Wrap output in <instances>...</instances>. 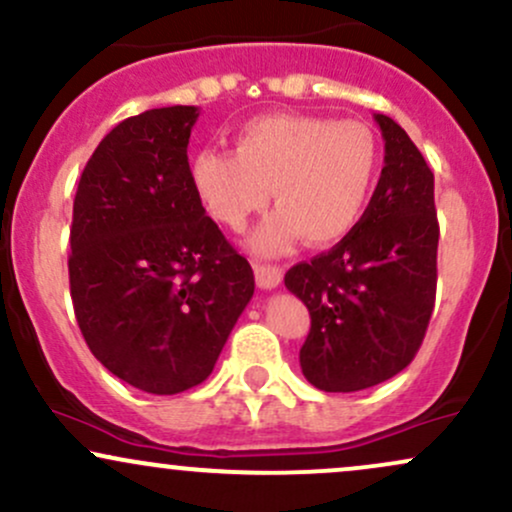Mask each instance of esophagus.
Wrapping results in <instances>:
<instances>
[{"instance_id":"esophagus-1","label":"esophagus","mask_w":512,"mask_h":512,"mask_svg":"<svg viewBox=\"0 0 512 512\" xmlns=\"http://www.w3.org/2000/svg\"><path fill=\"white\" fill-rule=\"evenodd\" d=\"M255 279L260 289H276L284 279V269L276 264H255Z\"/></svg>"}]
</instances>
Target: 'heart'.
<instances>
[{
	"label": "heart",
	"mask_w": 512,
	"mask_h": 512,
	"mask_svg": "<svg viewBox=\"0 0 512 512\" xmlns=\"http://www.w3.org/2000/svg\"><path fill=\"white\" fill-rule=\"evenodd\" d=\"M236 154L202 149L190 161L197 197L216 221L240 231L269 202L276 209L260 231L255 248L264 255L286 250L298 236L308 245H332L366 214L380 151L363 122L274 113L236 129Z\"/></svg>",
	"instance_id": "heart-1"
}]
</instances>
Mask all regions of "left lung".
Masks as SVG:
<instances>
[{
	"mask_svg": "<svg viewBox=\"0 0 512 512\" xmlns=\"http://www.w3.org/2000/svg\"><path fill=\"white\" fill-rule=\"evenodd\" d=\"M375 122L385 166L366 214L332 250L284 276L310 313L303 375L325 392L366 390L407 368L436 303L433 173L392 117L378 113Z\"/></svg>",
	"mask_w": 512,
	"mask_h": 512,
	"instance_id": "1",
	"label": "left lung"
}]
</instances>
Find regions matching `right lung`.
<instances>
[{"label":"right lung","instance_id":"right-lung-1","mask_svg":"<svg viewBox=\"0 0 512 512\" xmlns=\"http://www.w3.org/2000/svg\"><path fill=\"white\" fill-rule=\"evenodd\" d=\"M195 105L110 129L74 197L69 291L91 354L151 395L209 378L255 293L250 262L209 219L190 180Z\"/></svg>","mask_w":512,"mask_h":512}]
</instances>
